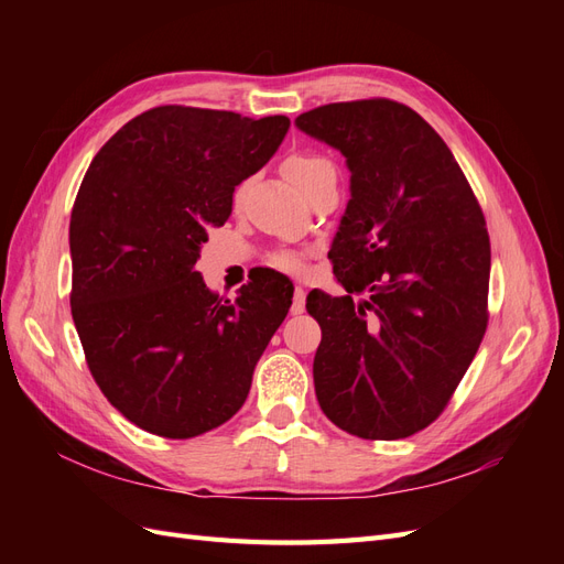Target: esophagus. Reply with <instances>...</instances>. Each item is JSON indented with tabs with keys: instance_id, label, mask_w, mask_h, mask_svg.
Returning <instances> with one entry per match:
<instances>
[{
	"instance_id": "esophagus-1",
	"label": "esophagus",
	"mask_w": 564,
	"mask_h": 564,
	"mask_svg": "<svg viewBox=\"0 0 564 564\" xmlns=\"http://www.w3.org/2000/svg\"><path fill=\"white\" fill-rule=\"evenodd\" d=\"M305 311V289L296 286L294 289V299H292V313L301 315Z\"/></svg>"
}]
</instances>
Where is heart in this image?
<instances>
[{
  "label": "heart",
  "instance_id": "obj_1",
  "mask_svg": "<svg viewBox=\"0 0 564 564\" xmlns=\"http://www.w3.org/2000/svg\"><path fill=\"white\" fill-rule=\"evenodd\" d=\"M327 174H336L334 164L329 160H324L319 155H308V152H299V155H292L284 162V176L292 181L299 191L305 195L311 187ZM278 265L284 270L299 272L303 268L301 259L294 253H284L278 259Z\"/></svg>",
  "mask_w": 564,
  "mask_h": 564
}]
</instances>
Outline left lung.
Instances as JSON below:
<instances>
[{
	"label": "left lung",
	"mask_w": 564,
	"mask_h": 564,
	"mask_svg": "<svg viewBox=\"0 0 564 564\" xmlns=\"http://www.w3.org/2000/svg\"><path fill=\"white\" fill-rule=\"evenodd\" d=\"M296 129L346 158L350 199L329 249L352 296L313 289L315 395L340 431L400 440L433 423L487 329L489 235L452 150L395 100L329 104Z\"/></svg>",
	"instance_id": "obj_1"
}]
</instances>
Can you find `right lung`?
Wrapping results in <instances>:
<instances>
[{"label": "right lung", "mask_w": 564, "mask_h": 564, "mask_svg": "<svg viewBox=\"0 0 564 564\" xmlns=\"http://www.w3.org/2000/svg\"><path fill=\"white\" fill-rule=\"evenodd\" d=\"M284 115L183 106L133 117L98 150L70 218L73 319L98 388L139 429L187 440L249 395L294 284L261 272L235 301L195 270L232 193L275 155Z\"/></svg>", "instance_id": "add662e5"}]
</instances>
